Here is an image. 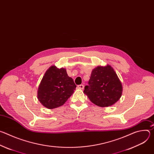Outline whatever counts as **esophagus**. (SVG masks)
Listing matches in <instances>:
<instances>
[{
    "mask_svg": "<svg viewBox=\"0 0 154 154\" xmlns=\"http://www.w3.org/2000/svg\"><path fill=\"white\" fill-rule=\"evenodd\" d=\"M77 87H78V88L79 89H81V90H83V88H84V85H78L77 86Z\"/></svg>",
    "mask_w": 154,
    "mask_h": 154,
    "instance_id": "obj_1",
    "label": "esophagus"
}]
</instances>
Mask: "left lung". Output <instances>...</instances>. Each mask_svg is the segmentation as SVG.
Masks as SVG:
<instances>
[{
    "label": "left lung",
    "instance_id": "obj_1",
    "mask_svg": "<svg viewBox=\"0 0 154 154\" xmlns=\"http://www.w3.org/2000/svg\"><path fill=\"white\" fill-rule=\"evenodd\" d=\"M122 91L118 75L110 66L107 65L93 70L88 85L85 86L83 92L93 103L105 107L115 103L120 99Z\"/></svg>",
    "mask_w": 154,
    "mask_h": 154
}]
</instances>
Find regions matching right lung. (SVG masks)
Wrapping results in <instances>:
<instances>
[{
    "label": "right lung",
    "mask_w": 154,
    "mask_h": 154,
    "mask_svg": "<svg viewBox=\"0 0 154 154\" xmlns=\"http://www.w3.org/2000/svg\"><path fill=\"white\" fill-rule=\"evenodd\" d=\"M76 85L65 69L51 66L44 75L38 91L39 101L47 108L63 105L74 93Z\"/></svg>",
    "instance_id": "add662e5"
}]
</instances>
